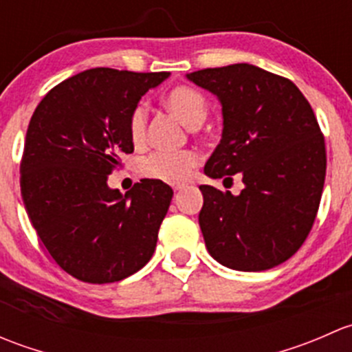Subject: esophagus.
I'll use <instances>...</instances> for the list:
<instances>
[{
	"instance_id": "34e87169",
	"label": "esophagus",
	"mask_w": 352,
	"mask_h": 352,
	"mask_svg": "<svg viewBox=\"0 0 352 352\" xmlns=\"http://www.w3.org/2000/svg\"><path fill=\"white\" fill-rule=\"evenodd\" d=\"M184 187H186V184H173V186H172V189L175 190V192H179V190H182Z\"/></svg>"
}]
</instances>
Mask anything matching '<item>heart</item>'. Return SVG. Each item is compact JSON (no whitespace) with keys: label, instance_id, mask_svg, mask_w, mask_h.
<instances>
[{"label":"heart","instance_id":"1","mask_svg":"<svg viewBox=\"0 0 352 352\" xmlns=\"http://www.w3.org/2000/svg\"><path fill=\"white\" fill-rule=\"evenodd\" d=\"M166 107L172 110L184 124L197 127L208 113V102L204 95L190 87H177L166 95ZM129 138L134 146L144 143L146 138V112L143 107H136L129 117ZM199 156L192 150L182 151H155L138 162V170L146 179L160 182L177 184L189 177L190 170L197 165Z\"/></svg>","mask_w":352,"mask_h":352}]
</instances>
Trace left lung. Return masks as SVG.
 <instances>
[{"instance_id":"obj_1","label":"left lung","mask_w":352,"mask_h":352,"mask_svg":"<svg viewBox=\"0 0 352 352\" xmlns=\"http://www.w3.org/2000/svg\"><path fill=\"white\" fill-rule=\"evenodd\" d=\"M187 78L223 107L221 141L204 173H240L245 184L239 196L199 187L206 248L235 271L276 267L303 245L320 206L327 155L317 117L293 81L254 65L208 67Z\"/></svg>"}]
</instances>
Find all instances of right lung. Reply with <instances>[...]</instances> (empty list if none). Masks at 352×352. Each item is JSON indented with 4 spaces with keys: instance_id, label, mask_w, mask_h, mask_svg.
Returning <instances> with one entry per match:
<instances>
[{
    "instance_id": "right-lung-1",
    "label": "right lung",
    "mask_w": 352,
    "mask_h": 352,
    "mask_svg": "<svg viewBox=\"0 0 352 352\" xmlns=\"http://www.w3.org/2000/svg\"><path fill=\"white\" fill-rule=\"evenodd\" d=\"M168 76L94 67L56 85L32 116L25 209L56 264L80 281H120L153 255L172 187L143 179L122 196L107 175L134 151L127 126L138 102Z\"/></svg>"
}]
</instances>
